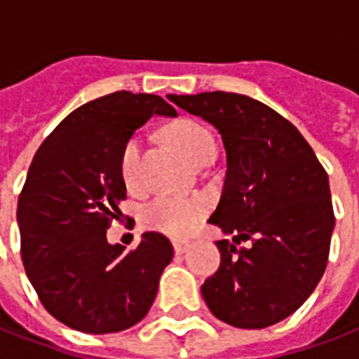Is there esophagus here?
Returning a JSON list of instances; mask_svg holds the SVG:
<instances>
[{
	"label": "esophagus",
	"mask_w": 359,
	"mask_h": 359,
	"mask_svg": "<svg viewBox=\"0 0 359 359\" xmlns=\"http://www.w3.org/2000/svg\"><path fill=\"white\" fill-rule=\"evenodd\" d=\"M189 249H191V241L174 240V251H176L177 255H183V252L189 251Z\"/></svg>",
	"instance_id": "34e87169"
}]
</instances>
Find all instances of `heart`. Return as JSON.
I'll use <instances>...</instances> for the list:
<instances>
[{"mask_svg": "<svg viewBox=\"0 0 359 359\" xmlns=\"http://www.w3.org/2000/svg\"><path fill=\"white\" fill-rule=\"evenodd\" d=\"M168 136L182 149L183 155L194 165H200L208 157H215L217 142L211 130L194 119H182L168 127ZM119 174L127 189H138L142 183V138L130 136L125 142L119 157ZM210 202L204 196H176L163 194L149 202L144 210V223L163 234L182 238L187 236L208 213Z\"/></svg>", "mask_w": 359, "mask_h": 359, "instance_id": "1", "label": "heart"}]
</instances>
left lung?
<instances>
[{"label": "left lung", "mask_w": 359, "mask_h": 359, "mask_svg": "<svg viewBox=\"0 0 359 359\" xmlns=\"http://www.w3.org/2000/svg\"><path fill=\"white\" fill-rule=\"evenodd\" d=\"M221 133L226 176L210 223L221 266L202 285L219 320L260 330L285 320L324 275L335 226L330 182L302 133L264 102L240 93L168 95ZM247 241L250 245L240 248Z\"/></svg>", "instance_id": "8db88e82"}]
</instances>
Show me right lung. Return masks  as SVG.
Wrapping results in <instances>:
<instances>
[{
	"mask_svg": "<svg viewBox=\"0 0 359 359\" xmlns=\"http://www.w3.org/2000/svg\"><path fill=\"white\" fill-rule=\"evenodd\" d=\"M151 116L177 112L151 93L116 91L86 102L52 130L27 170L16 210L22 262L44 309L76 332L138 324L174 257L159 232L142 234L129 252L107 240L127 198L121 149Z\"/></svg>",
	"mask_w": 359,
	"mask_h": 359,
	"instance_id": "add662e5",
	"label": "right lung"
}]
</instances>
